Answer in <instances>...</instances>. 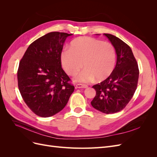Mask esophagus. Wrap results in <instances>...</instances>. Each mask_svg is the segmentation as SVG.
<instances>
[{"mask_svg": "<svg viewBox=\"0 0 157 157\" xmlns=\"http://www.w3.org/2000/svg\"><path fill=\"white\" fill-rule=\"evenodd\" d=\"M88 88L87 85H84V84H77L75 86V88Z\"/></svg>", "mask_w": 157, "mask_h": 157, "instance_id": "1", "label": "esophagus"}]
</instances>
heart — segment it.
<instances>
[{
  "mask_svg": "<svg viewBox=\"0 0 157 157\" xmlns=\"http://www.w3.org/2000/svg\"><path fill=\"white\" fill-rule=\"evenodd\" d=\"M61 62L69 75L76 74L83 66L84 69L75 76V81L88 83L95 78L100 81L113 71L116 52L109 42L89 36L79 37L71 42L70 49L61 52Z\"/></svg>",
  "mask_w": 157,
  "mask_h": 157,
  "instance_id": "b5f03b06",
  "label": "heart"
}]
</instances>
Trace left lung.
Instances as JSON below:
<instances>
[{
  "mask_svg": "<svg viewBox=\"0 0 157 157\" xmlns=\"http://www.w3.org/2000/svg\"><path fill=\"white\" fill-rule=\"evenodd\" d=\"M104 35L115 49L117 63L107 78L92 86L96 95L91 105L101 113L112 114L122 110L134 96L138 81L139 69L129 46L113 35Z\"/></svg>",
  "mask_w": 157,
  "mask_h": 157,
  "instance_id": "8db88e82",
  "label": "left lung"
}]
</instances>
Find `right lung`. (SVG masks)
<instances>
[{"label":"right lung","instance_id":"add662e5","mask_svg":"<svg viewBox=\"0 0 157 157\" xmlns=\"http://www.w3.org/2000/svg\"><path fill=\"white\" fill-rule=\"evenodd\" d=\"M71 35L47 33L29 45L20 61L19 90L27 105L38 116L49 117L61 111L74 92L61 63L64 42Z\"/></svg>","mask_w":157,"mask_h":157}]
</instances>
